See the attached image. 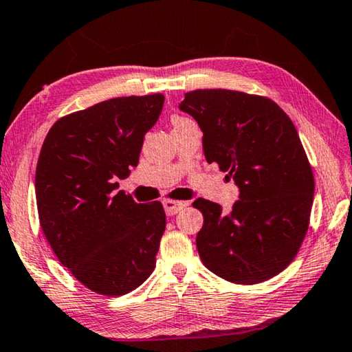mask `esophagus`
<instances>
[{
    "instance_id": "34e87169",
    "label": "esophagus",
    "mask_w": 352,
    "mask_h": 352,
    "mask_svg": "<svg viewBox=\"0 0 352 352\" xmlns=\"http://www.w3.org/2000/svg\"><path fill=\"white\" fill-rule=\"evenodd\" d=\"M187 203L186 201H175V200H165L164 201V208L166 216H175V214L179 212L182 208H186Z\"/></svg>"
}]
</instances>
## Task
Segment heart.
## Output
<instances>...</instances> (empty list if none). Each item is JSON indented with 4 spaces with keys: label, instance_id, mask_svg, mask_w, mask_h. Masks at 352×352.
<instances>
[{
    "label": "heart",
    "instance_id": "1",
    "mask_svg": "<svg viewBox=\"0 0 352 352\" xmlns=\"http://www.w3.org/2000/svg\"><path fill=\"white\" fill-rule=\"evenodd\" d=\"M184 122H188V119H184V117H175V119H173V125L184 124Z\"/></svg>",
    "mask_w": 352,
    "mask_h": 352
}]
</instances>
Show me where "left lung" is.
<instances>
[{
	"label": "left lung",
	"mask_w": 352,
	"mask_h": 352,
	"mask_svg": "<svg viewBox=\"0 0 352 352\" xmlns=\"http://www.w3.org/2000/svg\"><path fill=\"white\" fill-rule=\"evenodd\" d=\"M179 109L203 131L208 164L239 188L230 212L205 198L197 249L205 267L226 281L257 284L297 256L311 214L314 177L287 114L270 98L208 89L186 94Z\"/></svg>",
	"instance_id": "left-lung-1"
}]
</instances>
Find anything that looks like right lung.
Listing matches in <instances>:
<instances>
[{"mask_svg":"<svg viewBox=\"0 0 352 352\" xmlns=\"http://www.w3.org/2000/svg\"><path fill=\"white\" fill-rule=\"evenodd\" d=\"M164 101L162 94L101 101L58 119L41 147L34 179L41 228L58 261L96 294H129L155 268L164 206L117 192V179L138 165Z\"/></svg>","mask_w":352,"mask_h":352,"instance_id":"add662e5","label":"right lung"}]
</instances>
